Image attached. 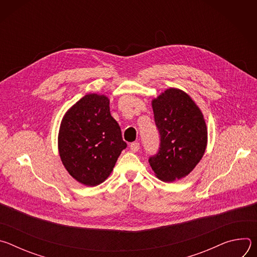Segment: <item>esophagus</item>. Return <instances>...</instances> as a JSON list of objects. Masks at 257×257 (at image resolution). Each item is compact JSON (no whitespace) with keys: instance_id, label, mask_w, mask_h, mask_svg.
<instances>
[{"instance_id":"34e87169","label":"esophagus","mask_w":257,"mask_h":257,"mask_svg":"<svg viewBox=\"0 0 257 257\" xmlns=\"http://www.w3.org/2000/svg\"><path fill=\"white\" fill-rule=\"evenodd\" d=\"M140 149V144L138 142H132L130 144V150L133 152V153H137Z\"/></svg>"}]
</instances>
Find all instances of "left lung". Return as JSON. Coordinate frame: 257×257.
<instances>
[{
	"label": "left lung",
	"mask_w": 257,
	"mask_h": 257,
	"mask_svg": "<svg viewBox=\"0 0 257 257\" xmlns=\"http://www.w3.org/2000/svg\"><path fill=\"white\" fill-rule=\"evenodd\" d=\"M153 108L160 148L149 163L160 180L173 182L187 176L203 157L206 125L191 97L176 88L154 99Z\"/></svg>",
	"instance_id": "obj_1"
}]
</instances>
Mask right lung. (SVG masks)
I'll use <instances>...</instances> for the list:
<instances>
[{"mask_svg":"<svg viewBox=\"0 0 257 257\" xmlns=\"http://www.w3.org/2000/svg\"><path fill=\"white\" fill-rule=\"evenodd\" d=\"M108 104L104 95L87 94L69 109L61 124L62 163L73 178L87 186L102 183L127 148Z\"/></svg>","mask_w":257,"mask_h":257,"instance_id":"obj_1","label":"right lung"}]
</instances>
